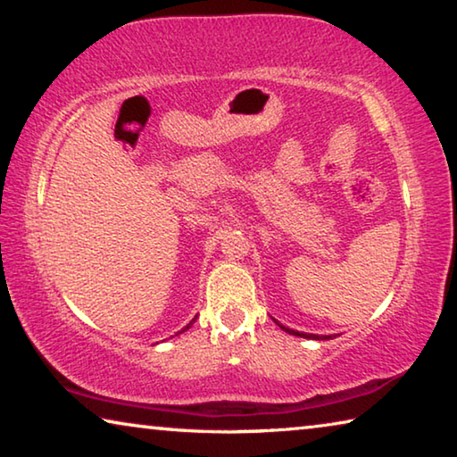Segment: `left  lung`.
I'll return each instance as SVG.
<instances>
[{
    "mask_svg": "<svg viewBox=\"0 0 457 457\" xmlns=\"http://www.w3.org/2000/svg\"><path fill=\"white\" fill-rule=\"evenodd\" d=\"M276 320V319H274ZM276 324H278V327H280L282 330H286V332H288V335H294V337H303V338H312V340H330L332 338V335H306V332H298V330H292V328H288V327H282V324L280 322H278L276 320Z\"/></svg>",
    "mask_w": 457,
    "mask_h": 457,
    "instance_id": "left-lung-1",
    "label": "left lung"
}]
</instances>
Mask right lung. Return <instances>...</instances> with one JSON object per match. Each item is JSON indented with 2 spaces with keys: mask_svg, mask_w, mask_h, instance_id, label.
Returning a JSON list of instances; mask_svg holds the SVG:
<instances>
[{
  "mask_svg": "<svg viewBox=\"0 0 457 457\" xmlns=\"http://www.w3.org/2000/svg\"><path fill=\"white\" fill-rule=\"evenodd\" d=\"M195 319H197V316H195ZM195 319H193V320H191V322L187 324V327H185V328H181L179 332H177V335H181V332H185V330H187V328H191V324H193V322H195Z\"/></svg>",
  "mask_w": 457,
  "mask_h": 457,
  "instance_id": "1",
  "label": "right lung"
}]
</instances>
